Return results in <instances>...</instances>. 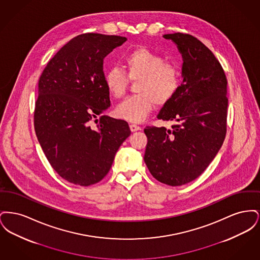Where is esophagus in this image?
<instances>
[{"instance_id": "34e87169", "label": "esophagus", "mask_w": 260, "mask_h": 260, "mask_svg": "<svg viewBox=\"0 0 260 260\" xmlns=\"http://www.w3.org/2000/svg\"><path fill=\"white\" fill-rule=\"evenodd\" d=\"M129 128H131V131L133 132V133H135V132H137V131H140L141 128H140V126H138V125H136V124H129Z\"/></svg>"}]
</instances>
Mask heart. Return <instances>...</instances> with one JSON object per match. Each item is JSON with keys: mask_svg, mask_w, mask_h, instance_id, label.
<instances>
[{"mask_svg": "<svg viewBox=\"0 0 260 260\" xmlns=\"http://www.w3.org/2000/svg\"><path fill=\"white\" fill-rule=\"evenodd\" d=\"M123 64L124 70L111 67L104 73V84L113 98L120 99L127 87V77L132 81H137V94L126 98L115 111L117 117L127 122L144 121L155 103H169L181 86L178 69L146 48L140 47L131 51L125 55Z\"/></svg>", "mask_w": 260, "mask_h": 260, "instance_id": "heart-1", "label": "heart"}]
</instances>
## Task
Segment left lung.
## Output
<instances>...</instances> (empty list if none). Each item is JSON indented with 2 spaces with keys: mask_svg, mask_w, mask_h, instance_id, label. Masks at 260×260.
Listing matches in <instances>:
<instances>
[{
  "mask_svg": "<svg viewBox=\"0 0 260 260\" xmlns=\"http://www.w3.org/2000/svg\"><path fill=\"white\" fill-rule=\"evenodd\" d=\"M182 56L179 90L157 118L172 128L146 126L144 161L161 183L181 186L200 176L222 146L226 135L227 80L219 61L197 38L166 34Z\"/></svg>",
  "mask_w": 260,
  "mask_h": 260,
  "instance_id": "8db88e82",
  "label": "left lung"
}]
</instances>
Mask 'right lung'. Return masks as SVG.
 <instances>
[{
    "label": "right lung",
    "instance_id": "obj_1",
    "mask_svg": "<svg viewBox=\"0 0 260 260\" xmlns=\"http://www.w3.org/2000/svg\"><path fill=\"white\" fill-rule=\"evenodd\" d=\"M126 38L98 33L79 35L50 59L39 80L34 124L47 159L63 179L76 185L99 182L131 136L127 123L101 116L110 107L103 60Z\"/></svg>",
    "mask_w": 260,
    "mask_h": 260
}]
</instances>
